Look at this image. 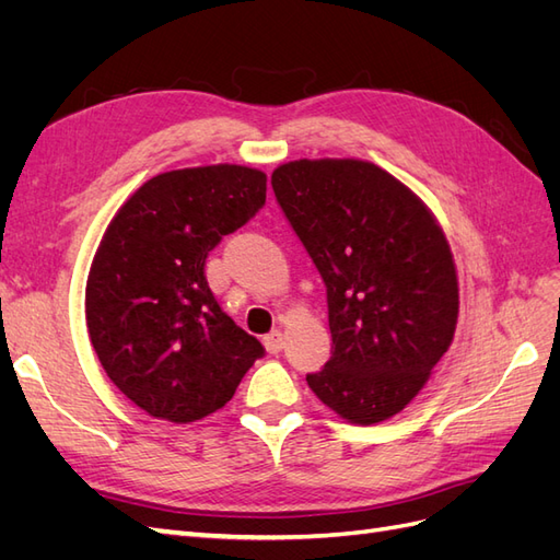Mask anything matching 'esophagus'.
<instances>
[{
    "label": "esophagus",
    "instance_id": "esophagus-1",
    "mask_svg": "<svg viewBox=\"0 0 560 560\" xmlns=\"http://www.w3.org/2000/svg\"><path fill=\"white\" fill-rule=\"evenodd\" d=\"M264 346H266V350H268L270 354H278V352L284 348V338H282V334L276 329V331H270L268 336H264Z\"/></svg>",
    "mask_w": 560,
    "mask_h": 560
}]
</instances>
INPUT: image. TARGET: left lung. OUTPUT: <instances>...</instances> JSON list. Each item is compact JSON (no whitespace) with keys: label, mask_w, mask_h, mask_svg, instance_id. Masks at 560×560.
I'll return each instance as SVG.
<instances>
[{"label":"left lung","mask_w":560,"mask_h":560,"mask_svg":"<svg viewBox=\"0 0 560 560\" xmlns=\"http://www.w3.org/2000/svg\"><path fill=\"white\" fill-rule=\"evenodd\" d=\"M276 198L327 287L331 358L306 381L354 425L399 413L448 350L457 276L442 226L409 186L354 159L290 161Z\"/></svg>","instance_id":"left-lung-1"}]
</instances>
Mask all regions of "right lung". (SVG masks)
<instances>
[{"label":"right lung","instance_id":"add662e5","mask_svg":"<svg viewBox=\"0 0 560 560\" xmlns=\"http://www.w3.org/2000/svg\"><path fill=\"white\" fill-rule=\"evenodd\" d=\"M266 202L245 165L151 177L107 226L86 282V325L109 381L149 416L194 422L233 397L264 346L219 308L208 254Z\"/></svg>","mask_w":560,"mask_h":560}]
</instances>
